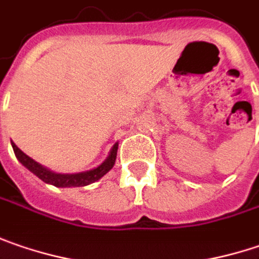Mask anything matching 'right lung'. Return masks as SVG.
Returning <instances> with one entry per match:
<instances>
[{
  "label": "right lung",
  "mask_w": 259,
  "mask_h": 259,
  "mask_svg": "<svg viewBox=\"0 0 259 259\" xmlns=\"http://www.w3.org/2000/svg\"><path fill=\"white\" fill-rule=\"evenodd\" d=\"M11 146H13L14 153H16L20 163L24 165L30 172H33L36 177H39L40 180L43 183H46V184H51V186L55 187H62V188H65V187L90 186V184L98 181L100 178H103L114 166L118 149V143H114L107 158L100 163L98 166L90 169V171L76 172V174H61V172H55V171H52L49 168L43 166L41 163L36 162L33 158H30L21 149H18L14 142H11Z\"/></svg>",
  "instance_id": "1"
}]
</instances>
